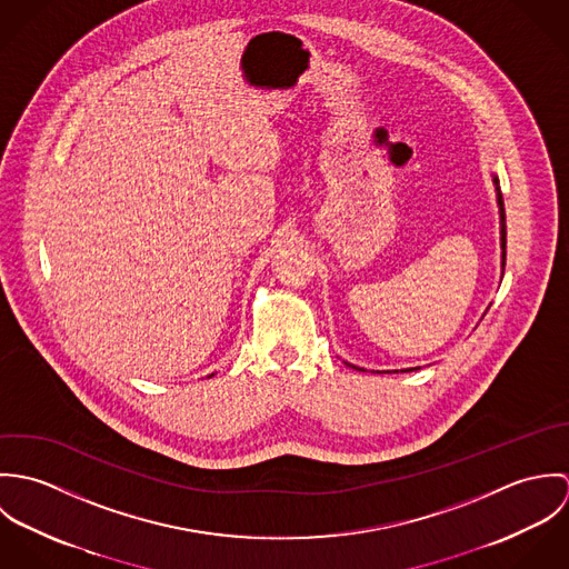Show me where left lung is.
<instances>
[{
	"label": "left lung",
	"instance_id": "1",
	"mask_svg": "<svg viewBox=\"0 0 569 569\" xmlns=\"http://www.w3.org/2000/svg\"><path fill=\"white\" fill-rule=\"evenodd\" d=\"M495 181V190H497V206H499V223H501V267L506 264V212H503V199H501V190H499V181ZM359 370V368H357Z\"/></svg>",
	"mask_w": 569,
	"mask_h": 569
}]
</instances>
